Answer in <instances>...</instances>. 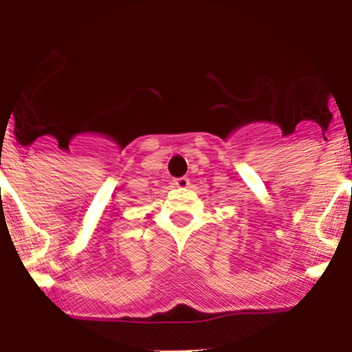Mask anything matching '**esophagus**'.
Masks as SVG:
<instances>
[{
    "label": "esophagus",
    "instance_id": "obj_1",
    "mask_svg": "<svg viewBox=\"0 0 352 352\" xmlns=\"http://www.w3.org/2000/svg\"><path fill=\"white\" fill-rule=\"evenodd\" d=\"M188 184H190V182H188L187 177H179V179L173 180V185H177L179 188H187Z\"/></svg>",
    "mask_w": 352,
    "mask_h": 352
}]
</instances>
